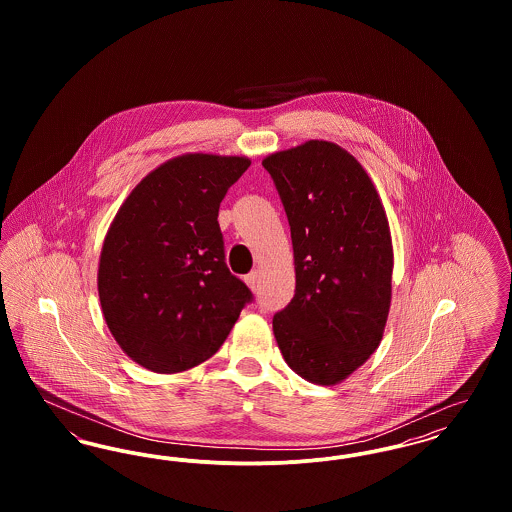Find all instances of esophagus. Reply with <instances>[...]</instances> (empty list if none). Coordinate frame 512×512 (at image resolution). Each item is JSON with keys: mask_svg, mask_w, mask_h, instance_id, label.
Masks as SVG:
<instances>
[{"mask_svg": "<svg viewBox=\"0 0 512 512\" xmlns=\"http://www.w3.org/2000/svg\"><path fill=\"white\" fill-rule=\"evenodd\" d=\"M244 280L245 284H247L253 292H257V288H259V272H257V270H255V272H249Z\"/></svg>", "mask_w": 512, "mask_h": 512, "instance_id": "1", "label": "esophagus"}]
</instances>
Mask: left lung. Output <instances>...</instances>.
<instances>
[{"label":"left lung","instance_id":"obj_1","mask_svg":"<svg viewBox=\"0 0 512 512\" xmlns=\"http://www.w3.org/2000/svg\"><path fill=\"white\" fill-rule=\"evenodd\" d=\"M292 230L295 295L272 318L284 361L303 380L336 386L384 338L391 307L390 222L374 182L326 140L263 159Z\"/></svg>","mask_w":512,"mask_h":512}]
</instances>
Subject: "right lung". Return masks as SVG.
Instances as JSON below:
<instances>
[{
    "label": "right lung",
    "mask_w": 512,
    "mask_h": 512,
    "mask_svg": "<svg viewBox=\"0 0 512 512\" xmlns=\"http://www.w3.org/2000/svg\"><path fill=\"white\" fill-rule=\"evenodd\" d=\"M244 155L184 153L122 201L98 267L101 313L122 351L159 374L219 351L251 292L224 263L219 207L247 171Z\"/></svg>",
    "instance_id": "1"
}]
</instances>
